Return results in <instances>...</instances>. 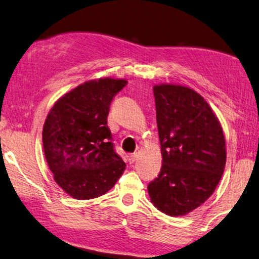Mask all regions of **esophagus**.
Here are the masks:
<instances>
[{"label":"esophagus","instance_id":"esophagus-1","mask_svg":"<svg viewBox=\"0 0 259 259\" xmlns=\"http://www.w3.org/2000/svg\"><path fill=\"white\" fill-rule=\"evenodd\" d=\"M128 159H129V162H130V163H134V162L136 161V160H137V154H136V153L130 154Z\"/></svg>","mask_w":259,"mask_h":259}]
</instances>
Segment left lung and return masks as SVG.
<instances>
[{
	"instance_id": "1",
	"label": "left lung",
	"mask_w": 259,
	"mask_h": 259,
	"mask_svg": "<svg viewBox=\"0 0 259 259\" xmlns=\"http://www.w3.org/2000/svg\"><path fill=\"white\" fill-rule=\"evenodd\" d=\"M162 166L147 186L152 204L186 215L208 199L226 166L223 128L206 100L176 84L153 86Z\"/></svg>"
}]
</instances>
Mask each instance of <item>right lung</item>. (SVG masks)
I'll return each instance as SVG.
<instances>
[{"mask_svg":"<svg viewBox=\"0 0 259 259\" xmlns=\"http://www.w3.org/2000/svg\"><path fill=\"white\" fill-rule=\"evenodd\" d=\"M125 79L88 80L65 93L49 110L42 129L45 157L54 181L76 199H92L114 187L125 169L107 125L113 98Z\"/></svg>","mask_w":259,"mask_h":259,"instance_id":"obj_1","label":"right lung"}]
</instances>
